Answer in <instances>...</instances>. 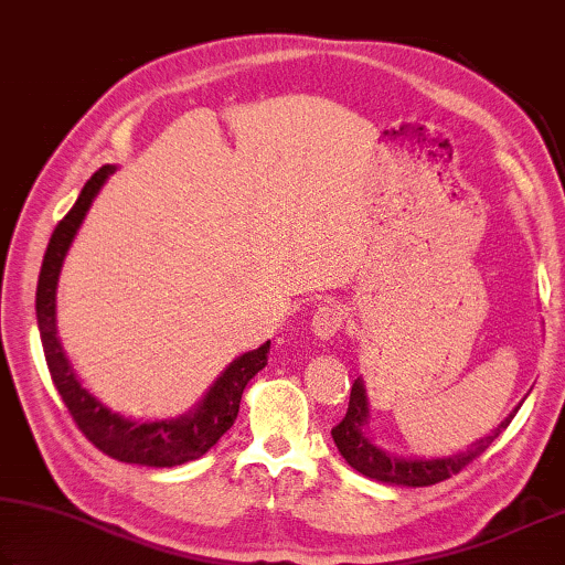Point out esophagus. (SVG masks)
Instances as JSON below:
<instances>
[{"mask_svg": "<svg viewBox=\"0 0 565 565\" xmlns=\"http://www.w3.org/2000/svg\"><path fill=\"white\" fill-rule=\"evenodd\" d=\"M342 324H344V310L334 302L320 305L312 315V332L318 334L320 340H332L334 334L342 330Z\"/></svg>", "mask_w": 565, "mask_h": 565, "instance_id": "obj_1", "label": "esophagus"}]
</instances>
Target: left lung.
Returning a JSON list of instances; mask_svg holds the SVG:
<instances>
[{
	"label": "left lung",
	"mask_w": 565,
	"mask_h": 565,
	"mask_svg": "<svg viewBox=\"0 0 565 565\" xmlns=\"http://www.w3.org/2000/svg\"><path fill=\"white\" fill-rule=\"evenodd\" d=\"M367 417H370L367 394H364L362 382L354 380L348 414H344V419L338 424V427H332V439L338 444L344 461H348L352 469L364 473V477L377 479L384 483H397V487H431V483L451 479L454 473H459L461 469H467L471 461H477L481 454L491 447V441L509 427L513 414L503 419L499 427L489 434V437L471 444L467 451L454 454V457H447V459H429V461L424 459L409 461V459L390 457L387 451L374 447L362 431L364 424H367Z\"/></svg>",
	"instance_id": "left-lung-1"
}]
</instances>
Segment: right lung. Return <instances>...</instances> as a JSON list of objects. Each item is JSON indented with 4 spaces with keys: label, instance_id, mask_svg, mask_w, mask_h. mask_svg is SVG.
<instances>
[{
    "label": "right lung",
    "instance_id": "right-lung-1",
    "mask_svg": "<svg viewBox=\"0 0 565 565\" xmlns=\"http://www.w3.org/2000/svg\"><path fill=\"white\" fill-rule=\"evenodd\" d=\"M114 171V166L98 168V171L86 181L84 191L78 193L72 211H68L54 227L36 285L39 334H42L46 367L49 374H52L54 387L62 394L76 427L82 429L84 437L92 441L98 451H104L106 457L126 463H143V467L158 469L178 467V463L203 457V454L233 427L237 409H241L245 384L267 364L270 342H265L263 348L245 352L243 358H237L231 367L215 380L213 387L207 390L203 402L198 404V409L185 414L181 419H124L121 414H114L111 409H106L102 402H96L92 394L78 384L56 338V282L58 273H62L66 250L74 241L78 225H82L86 211L92 207L96 193L102 191L104 181Z\"/></svg>",
    "mask_w": 565,
    "mask_h": 565
}]
</instances>
